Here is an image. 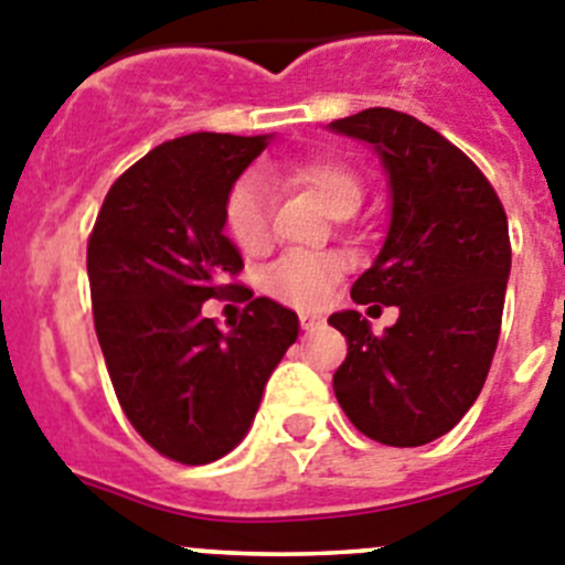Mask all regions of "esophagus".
Returning <instances> with one entry per match:
<instances>
[{
    "label": "esophagus",
    "instance_id": "esophagus-1",
    "mask_svg": "<svg viewBox=\"0 0 565 565\" xmlns=\"http://www.w3.org/2000/svg\"><path fill=\"white\" fill-rule=\"evenodd\" d=\"M298 318H301L303 329H318V327H323V323H327V318H323V315H318V312H301Z\"/></svg>",
    "mask_w": 565,
    "mask_h": 565
}]
</instances>
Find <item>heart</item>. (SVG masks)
Here are the masks:
<instances>
[{"label":"heart","mask_w":565,"mask_h":565,"mask_svg":"<svg viewBox=\"0 0 565 565\" xmlns=\"http://www.w3.org/2000/svg\"><path fill=\"white\" fill-rule=\"evenodd\" d=\"M270 174L287 185L307 188L323 202L332 216L345 220L363 202V180L358 171L334 157H307L270 166ZM225 225L236 247L247 256H256L270 242V194L258 177H242L231 188L225 202ZM343 276V258L323 253V256H284L264 273V289L276 301L289 307H315L332 292L338 278Z\"/></svg>","instance_id":"1"}]
</instances>
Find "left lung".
<instances>
[{"mask_svg":"<svg viewBox=\"0 0 565 565\" xmlns=\"http://www.w3.org/2000/svg\"><path fill=\"white\" fill-rule=\"evenodd\" d=\"M329 129L369 143L391 191L388 233L352 298L399 307L380 338L358 309L329 318L349 340L334 396L369 439L428 445L484 388L512 264L507 213L476 162L405 111L374 106Z\"/></svg>","mask_w":565,"mask_h":565,"instance_id":"1","label":"left lung"}]
</instances>
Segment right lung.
I'll list each match as a JSON object with an SVG mask.
<instances>
[{"instance_id": "obj_1", "label": "right lung", "mask_w": 565, "mask_h": 565, "mask_svg": "<svg viewBox=\"0 0 565 565\" xmlns=\"http://www.w3.org/2000/svg\"><path fill=\"white\" fill-rule=\"evenodd\" d=\"M273 135L194 131L151 149L109 188L86 247L95 332L120 408L157 454L207 465L250 430L298 315L253 298L222 332L202 315L245 264L225 202Z\"/></svg>"}]
</instances>
